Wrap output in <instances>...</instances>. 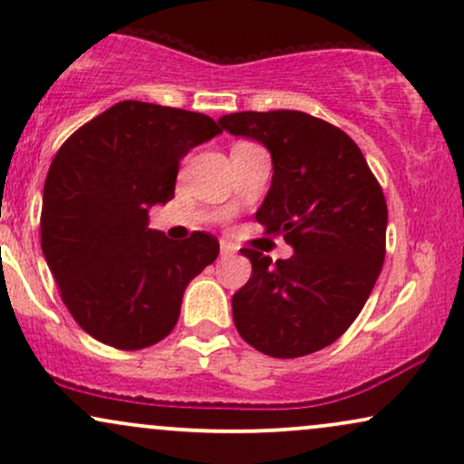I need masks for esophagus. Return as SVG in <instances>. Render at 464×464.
I'll use <instances>...</instances> for the list:
<instances>
[{
  "label": "esophagus",
  "mask_w": 464,
  "mask_h": 464,
  "mask_svg": "<svg viewBox=\"0 0 464 464\" xmlns=\"http://www.w3.org/2000/svg\"><path fill=\"white\" fill-rule=\"evenodd\" d=\"M236 253V246L231 242H220V255L222 257H228V255Z\"/></svg>",
  "instance_id": "1"
}]
</instances>
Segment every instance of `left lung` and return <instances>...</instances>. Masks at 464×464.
<instances>
[{
    "label": "left lung",
    "mask_w": 464,
    "mask_h": 464,
    "mask_svg": "<svg viewBox=\"0 0 464 464\" xmlns=\"http://www.w3.org/2000/svg\"><path fill=\"white\" fill-rule=\"evenodd\" d=\"M218 124L270 152L273 183L255 218L295 248L275 264L242 248L253 273L233 295V323L273 358L329 347L358 318L384 264V191L355 141L318 117L244 111Z\"/></svg>",
    "instance_id": "obj_1"
}]
</instances>
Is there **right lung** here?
Wrapping results in <instances>:
<instances>
[{
    "instance_id": "right-lung-1",
    "label": "right lung",
    "mask_w": 464,
    "mask_h": 464,
    "mask_svg": "<svg viewBox=\"0 0 464 464\" xmlns=\"http://www.w3.org/2000/svg\"><path fill=\"white\" fill-rule=\"evenodd\" d=\"M211 117L124 100L73 132L47 172L41 248L73 321L135 351L174 329L185 287L220 244L196 231L172 242L148 211L174 198L179 163L220 135Z\"/></svg>"
}]
</instances>
